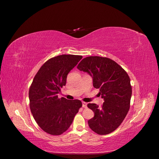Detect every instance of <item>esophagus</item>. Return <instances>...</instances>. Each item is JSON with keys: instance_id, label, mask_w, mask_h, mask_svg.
Wrapping results in <instances>:
<instances>
[{"instance_id": "34e87169", "label": "esophagus", "mask_w": 159, "mask_h": 159, "mask_svg": "<svg viewBox=\"0 0 159 159\" xmlns=\"http://www.w3.org/2000/svg\"><path fill=\"white\" fill-rule=\"evenodd\" d=\"M82 107H84V108L87 107V103L85 102H82Z\"/></svg>"}]
</instances>
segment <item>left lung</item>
I'll return each instance as SVG.
<instances>
[{"mask_svg":"<svg viewBox=\"0 0 159 159\" xmlns=\"http://www.w3.org/2000/svg\"><path fill=\"white\" fill-rule=\"evenodd\" d=\"M77 68L92 77L94 88L99 89L104 101L101 107L88 104L95 114L88 120L89 126L98 135L109 134L120 126L129 111L132 94L129 77L120 65L107 57H86Z\"/></svg>","mask_w":159,"mask_h":159,"instance_id":"8db88e82","label":"left lung"}]
</instances>
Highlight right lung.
<instances>
[{"label": "right lung", "instance_id": "right-lung-1", "mask_svg": "<svg viewBox=\"0 0 159 159\" xmlns=\"http://www.w3.org/2000/svg\"><path fill=\"white\" fill-rule=\"evenodd\" d=\"M80 55H62L47 61L35 75L29 90L31 112L40 128L50 135H60L71 126L82 102L59 98L67 75L82 59Z\"/></svg>", "mask_w": 159, "mask_h": 159}]
</instances>
